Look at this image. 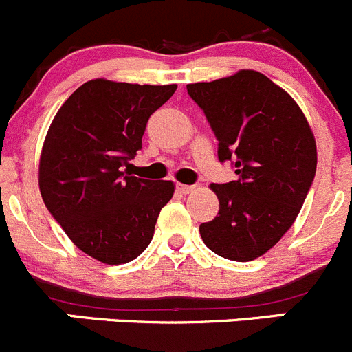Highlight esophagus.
Returning a JSON list of instances; mask_svg holds the SVG:
<instances>
[{
  "label": "esophagus",
  "mask_w": 352,
  "mask_h": 352,
  "mask_svg": "<svg viewBox=\"0 0 352 352\" xmlns=\"http://www.w3.org/2000/svg\"><path fill=\"white\" fill-rule=\"evenodd\" d=\"M176 188H177V191H179V193H183V195L191 193V191L195 190V186H191V184H181V183H177Z\"/></svg>",
  "instance_id": "34e87169"
}]
</instances>
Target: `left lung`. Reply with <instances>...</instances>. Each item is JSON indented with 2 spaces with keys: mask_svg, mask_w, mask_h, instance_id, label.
I'll return each instance as SVG.
<instances>
[{
  "mask_svg": "<svg viewBox=\"0 0 352 352\" xmlns=\"http://www.w3.org/2000/svg\"><path fill=\"white\" fill-rule=\"evenodd\" d=\"M219 140V161H234L238 179L210 184L214 221L200 224L207 248L250 262L279 243L294 224L316 171V144L301 107L255 69L214 82L188 83Z\"/></svg>",
  "mask_w": 352,
  "mask_h": 352,
  "instance_id": "obj_1",
  "label": "left lung"
}]
</instances>
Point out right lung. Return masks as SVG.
Returning <instances> with one entry per match:
<instances>
[{"label": "right lung", "instance_id": "right-lung-1", "mask_svg": "<svg viewBox=\"0 0 352 352\" xmlns=\"http://www.w3.org/2000/svg\"><path fill=\"white\" fill-rule=\"evenodd\" d=\"M177 85L96 78L65 100L47 130L39 190L73 245L107 265L137 258L152 241L173 181L124 173L142 148L152 113Z\"/></svg>", "mask_w": 352, "mask_h": 352}]
</instances>
